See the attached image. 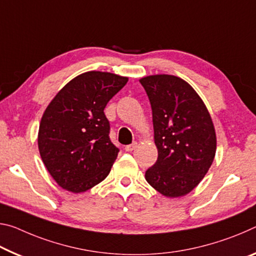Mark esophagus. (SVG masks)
Returning a JSON list of instances; mask_svg holds the SVG:
<instances>
[{"label": "esophagus", "instance_id": "1", "mask_svg": "<svg viewBox=\"0 0 256 256\" xmlns=\"http://www.w3.org/2000/svg\"><path fill=\"white\" fill-rule=\"evenodd\" d=\"M136 146H138L136 142L128 144V146H125V150H126V152H132V150H134L136 148Z\"/></svg>", "mask_w": 256, "mask_h": 256}]
</instances>
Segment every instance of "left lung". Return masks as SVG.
I'll return each instance as SVG.
<instances>
[{
	"mask_svg": "<svg viewBox=\"0 0 256 256\" xmlns=\"http://www.w3.org/2000/svg\"><path fill=\"white\" fill-rule=\"evenodd\" d=\"M140 83L152 104L158 150L146 180L166 197L184 196L202 180L216 156L212 118L200 96L180 77L152 75Z\"/></svg>",
	"mask_w": 256,
	"mask_h": 256,
	"instance_id": "8db88e82",
	"label": "left lung"
}]
</instances>
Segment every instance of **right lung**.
Returning <instances> with one entry per match:
<instances>
[{
	"label": "right lung",
	"mask_w": 256,
	"mask_h": 256,
	"mask_svg": "<svg viewBox=\"0 0 256 256\" xmlns=\"http://www.w3.org/2000/svg\"><path fill=\"white\" fill-rule=\"evenodd\" d=\"M128 83L112 72L80 74L46 107L38 130L44 165L62 189L78 194L106 179L120 149L110 141L104 109Z\"/></svg>",
	"instance_id": "add662e5"
}]
</instances>
